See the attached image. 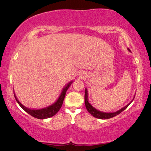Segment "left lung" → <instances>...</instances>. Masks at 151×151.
Returning a JSON list of instances; mask_svg holds the SVG:
<instances>
[{"label":"left lung","mask_w":151,"mask_h":151,"mask_svg":"<svg viewBox=\"0 0 151 151\" xmlns=\"http://www.w3.org/2000/svg\"><path fill=\"white\" fill-rule=\"evenodd\" d=\"M128 50H130L129 48H128ZM134 96L132 100L131 101V103H129V104H127L124 107H122V109H121L119 111H117L116 112H102L99 111V110L96 109L94 107H93V106L91 105V104L88 102V91L87 89L85 88V106L87 111L89 112V113H91V114H92L94 117L97 119H111L112 118V117L115 116L116 115H118L121 112H122L124 110L126 109L130 104H131L132 101L134 100Z\"/></svg>","instance_id":"8db88e82"}]
</instances>
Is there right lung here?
I'll list each match as a JSON object with an SVG mask.
<instances>
[{
	"label": "right lung",
	"mask_w": 151,
	"mask_h": 151,
	"mask_svg": "<svg viewBox=\"0 0 151 151\" xmlns=\"http://www.w3.org/2000/svg\"><path fill=\"white\" fill-rule=\"evenodd\" d=\"M73 81L69 82V83L63 88V91L61 92L60 96H58V99L54 103L47 107H45V108H42L40 109H30L29 108H27V107H25L24 105H22V104L20 103L19 101L17 99L16 95H15L14 93V95L18 104H19L20 107H21L24 111H26L27 113H29L30 115L35 117L36 119H45L55 115V114L58 112V111H59L61 106L63 105V101L64 99H65L66 91L68 90V88H69V86L71 85Z\"/></svg>",
	"instance_id": "1"
}]
</instances>
